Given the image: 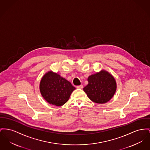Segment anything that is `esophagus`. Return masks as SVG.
Wrapping results in <instances>:
<instances>
[{
    "label": "esophagus",
    "mask_w": 150,
    "mask_h": 150,
    "mask_svg": "<svg viewBox=\"0 0 150 150\" xmlns=\"http://www.w3.org/2000/svg\"><path fill=\"white\" fill-rule=\"evenodd\" d=\"M83 85H80V86H76V88H79V89H81V88H83Z\"/></svg>",
    "instance_id": "obj_1"
}]
</instances>
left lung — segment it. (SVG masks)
<instances>
[{
	"mask_svg": "<svg viewBox=\"0 0 150 150\" xmlns=\"http://www.w3.org/2000/svg\"><path fill=\"white\" fill-rule=\"evenodd\" d=\"M88 84L84 91L92 101L97 104H104L109 101L115 95L117 84L114 77L106 71L90 75Z\"/></svg>",
	"mask_w": 150,
	"mask_h": 150,
	"instance_id": "obj_1",
	"label": "left lung"
}]
</instances>
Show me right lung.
Returning <instances> with one entry per match:
<instances>
[{
	"label": "right lung",
	"instance_id": "right-lung-1",
	"mask_svg": "<svg viewBox=\"0 0 150 150\" xmlns=\"http://www.w3.org/2000/svg\"><path fill=\"white\" fill-rule=\"evenodd\" d=\"M75 89L70 81L52 71L45 74L40 84L42 97L50 104L57 106L64 105Z\"/></svg>",
	"mask_w": 150,
	"mask_h": 150
}]
</instances>
